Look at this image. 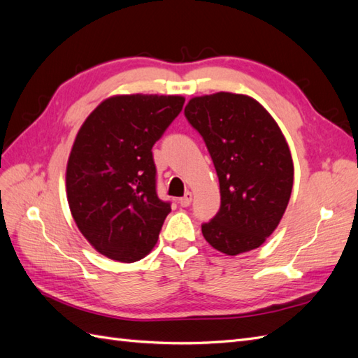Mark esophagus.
Segmentation results:
<instances>
[{"label":"esophagus","mask_w":358,"mask_h":358,"mask_svg":"<svg viewBox=\"0 0 358 358\" xmlns=\"http://www.w3.org/2000/svg\"><path fill=\"white\" fill-rule=\"evenodd\" d=\"M192 198H194V195H192V192H186L185 196L178 199V203L181 204V207H189L190 203H192Z\"/></svg>","instance_id":"1"}]
</instances>
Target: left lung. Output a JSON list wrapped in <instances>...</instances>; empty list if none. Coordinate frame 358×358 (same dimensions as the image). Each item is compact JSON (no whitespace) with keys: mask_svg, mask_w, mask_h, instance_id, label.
Listing matches in <instances>:
<instances>
[{"mask_svg":"<svg viewBox=\"0 0 358 358\" xmlns=\"http://www.w3.org/2000/svg\"><path fill=\"white\" fill-rule=\"evenodd\" d=\"M185 115L203 136L221 190V207L201 225L215 250L237 255L259 248L286 212L293 162L278 124L248 95L217 92L192 98Z\"/></svg>","mask_w":358,"mask_h":358,"instance_id":"8db88e82","label":"left lung"}]
</instances>
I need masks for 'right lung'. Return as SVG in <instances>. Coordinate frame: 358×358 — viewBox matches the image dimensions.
Here are the masks:
<instances>
[{"label": "right lung", "instance_id": "right-lung-1", "mask_svg": "<svg viewBox=\"0 0 358 358\" xmlns=\"http://www.w3.org/2000/svg\"><path fill=\"white\" fill-rule=\"evenodd\" d=\"M185 104L180 95H116L81 125L66 168L72 217L106 257L133 263L159 241L171 203L157 196L152 146Z\"/></svg>", "mask_w": 358, "mask_h": 358}]
</instances>
